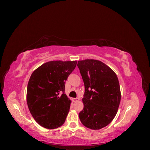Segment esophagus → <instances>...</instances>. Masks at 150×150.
<instances>
[{"instance_id":"34e87169","label":"esophagus","mask_w":150,"mask_h":150,"mask_svg":"<svg viewBox=\"0 0 150 150\" xmlns=\"http://www.w3.org/2000/svg\"><path fill=\"white\" fill-rule=\"evenodd\" d=\"M72 101H73L74 103H76L77 101H78L79 100V98H72Z\"/></svg>"}]
</instances>
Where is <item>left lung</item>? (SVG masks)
I'll return each instance as SVG.
<instances>
[{
	"label": "left lung",
	"instance_id": "1",
	"mask_svg": "<svg viewBox=\"0 0 150 150\" xmlns=\"http://www.w3.org/2000/svg\"><path fill=\"white\" fill-rule=\"evenodd\" d=\"M84 81V108L79 113L82 124L91 129H99L115 118L121 101L118 79L111 68L100 61H78Z\"/></svg>",
	"mask_w": 150,
	"mask_h": 150
}]
</instances>
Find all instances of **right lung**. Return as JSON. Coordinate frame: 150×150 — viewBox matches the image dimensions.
Listing matches in <instances>:
<instances>
[{"label": "right lung", "mask_w": 150, "mask_h": 150, "mask_svg": "<svg viewBox=\"0 0 150 150\" xmlns=\"http://www.w3.org/2000/svg\"><path fill=\"white\" fill-rule=\"evenodd\" d=\"M76 64L77 61H49L30 77L27 103L35 121L45 128H59L66 121L71 101L64 93L65 81Z\"/></svg>", "instance_id": "right-lung-1"}]
</instances>
